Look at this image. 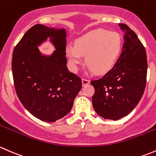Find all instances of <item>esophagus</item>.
<instances>
[{
	"label": "esophagus",
	"instance_id": "obj_1",
	"mask_svg": "<svg viewBox=\"0 0 156 156\" xmlns=\"http://www.w3.org/2000/svg\"><path fill=\"white\" fill-rule=\"evenodd\" d=\"M82 83H83V86H86V85H88L90 83V81L88 79L83 78L82 79Z\"/></svg>",
	"mask_w": 156,
	"mask_h": 156
}]
</instances>
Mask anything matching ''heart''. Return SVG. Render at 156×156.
I'll list each match as a JSON object with an SVG mask.
<instances>
[{
  "mask_svg": "<svg viewBox=\"0 0 156 156\" xmlns=\"http://www.w3.org/2000/svg\"><path fill=\"white\" fill-rule=\"evenodd\" d=\"M122 39L116 32L98 28L84 34L67 45L66 55L72 68L77 69L86 55V63L95 73L102 74L113 68L122 51Z\"/></svg>",
  "mask_w": 156,
  "mask_h": 156,
  "instance_id": "heart-1",
  "label": "heart"
}]
</instances>
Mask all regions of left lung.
Wrapping results in <instances>:
<instances>
[{
  "label": "left lung",
  "mask_w": 156,
  "mask_h": 156,
  "mask_svg": "<svg viewBox=\"0 0 156 156\" xmlns=\"http://www.w3.org/2000/svg\"><path fill=\"white\" fill-rule=\"evenodd\" d=\"M119 26L125 33L119 58L104 76L91 81L94 88L93 107L105 119L118 120L131 113L140 101L147 83L145 48L128 25Z\"/></svg>",
  "instance_id": "left-lung-1"
}]
</instances>
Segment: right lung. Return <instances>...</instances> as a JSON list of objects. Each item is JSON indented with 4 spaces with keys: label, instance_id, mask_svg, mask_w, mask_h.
<instances>
[{
    "label": "right lung",
    "instance_id": "add662e5",
    "mask_svg": "<svg viewBox=\"0 0 156 156\" xmlns=\"http://www.w3.org/2000/svg\"><path fill=\"white\" fill-rule=\"evenodd\" d=\"M56 50L42 56L37 46L47 37ZM65 29L35 25L14 48L12 71L19 101L34 116L54 122L67 115L82 88V80L67 67Z\"/></svg>",
    "mask_w": 156,
    "mask_h": 156
}]
</instances>
